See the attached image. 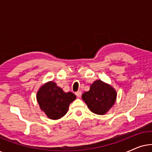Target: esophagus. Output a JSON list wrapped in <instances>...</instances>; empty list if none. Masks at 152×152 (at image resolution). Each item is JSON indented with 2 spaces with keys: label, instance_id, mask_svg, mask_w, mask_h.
I'll use <instances>...</instances> for the list:
<instances>
[{
  "label": "esophagus",
  "instance_id": "34e87169",
  "mask_svg": "<svg viewBox=\"0 0 152 152\" xmlns=\"http://www.w3.org/2000/svg\"><path fill=\"white\" fill-rule=\"evenodd\" d=\"M75 95L77 97H81V96H82V92L81 91H77V92L75 93Z\"/></svg>",
  "mask_w": 152,
  "mask_h": 152
}]
</instances>
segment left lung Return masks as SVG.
<instances>
[{
    "mask_svg": "<svg viewBox=\"0 0 152 152\" xmlns=\"http://www.w3.org/2000/svg\"><path fill=\"white\" fill-rule=\"evenodd\" d=\"M82 97L91 112L104 115L115 104L117 92L111 85L97 80L91 85L90 90L83 93Z\"/></svg>",
    "mask_w": 152,
    "mask_h": 152,
    "instance_id": "obj_1",
    "label": "left lung"
}]
</instances>
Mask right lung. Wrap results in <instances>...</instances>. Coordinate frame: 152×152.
Wrapping results in <instances>:
<instances>
[{
    "instance_id": "1",
    "label": "right lung",
    "mask_w": 152,
    "mask_h": 152,
    "mask_svg": "<svg viewBox=\"0 0 152 152\" xmlns=\"http://www.w3.org/2000/svg\"><path fill=\"white\" fill-rule=\"evenodd\" d=\"M76 99L71 92L65 93L53 81L42 85L37 93L41 110L51 120H58L66 114L70 104Z\"/></svg>"
}]
</instances>
